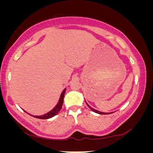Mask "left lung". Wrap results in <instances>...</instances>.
<instances>
[{
  "instance_id": "obj_1",
  "label": "left lung",
  "mask_w": 153,
  "mask_h": 153,
  "mask_svg": "<svg viewBox=\"0 0 153 153\" xmlns=\"http://www.w3.org/2000/svg\"><path fill=\"white\" fill-rule=\"evenodd\" d=\"M85 103H86V104L88 105V107L91 108V109L93 111H94V112H95V113H97V114H102V115H105V114H110V113H104V112H101V111H97V110H95V109H94L93 108H92V107H91V106H90L88 104V103L86 102H85ZM111 114H112V113H111Z\"/></svg>"
}]
</instances>
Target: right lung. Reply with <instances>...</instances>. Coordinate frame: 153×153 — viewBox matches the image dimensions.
Here are the masks:
<instances>
[{"label":"right lung","mask_w":153,"mask_h":153,"mask_svg":"<svg viewBox=\"0 0 153 153\" xmlns=\"http://www.w3.org/2000/svg\"><path fill=\"white\" fill-rule=\"evenodd\" d=\"M65 91H66V88H65L63 90V91L62 92L61 95H60L59 101H58V104H56V106L51 111H50L49 112L47 113L46 114L42 115V116H32L34 117V118H39V119H48V118H52V117H53L54 116H56V115L60 111V109H61V108H62V104H63V99H64L65 93ZM25 112H26V111H25Z\"/></svg>","instance_id":"add662e5"}]
</instances>
